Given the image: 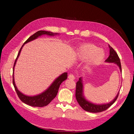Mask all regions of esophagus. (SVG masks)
Listing matches in <instances>:
<instances>
[{
  "instance_id": "esophagus-1",
  "label": "esophagus",
  "mask_w": 134,
  "mask_h": 134,
  "mask_svg": "<svg viewBox=\"0 0 134 134\" xmlns=\"http://www.w3.org/2000/svg\"><path fill=\"white\" fill-rule=\"evenodd\" d=\"M68 78L70 80H75V76L72 74H70L68 76Z\"/></svg>"
}]
</instances>
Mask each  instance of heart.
Returning a JSON list of instances; mask_svg holds the SVG:
<instances>
[{
  "label": "heart",
  "instance_id": "heart-1",
  "mask_svg": "<svg viewBox=\"0 0 134 134\" xmlns=\"http://www.w3.org/2000/svg\"><path fill=\"white\" fill-rule=\"evenodd\" d=\"M76 57L80 62L87 60L85 65L86 70H90L100 64L105 58L104 51L92 44H84L77 49Z\"/></svg>",
  "mask_w": 134,
  "mask_h": 134
}]
</instances>
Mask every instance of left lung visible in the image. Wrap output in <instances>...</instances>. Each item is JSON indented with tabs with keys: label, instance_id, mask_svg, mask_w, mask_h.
Wrapping results in <instances>:
<instances>
[{
	"label": "left lung",
	"instance_id": "left-lung-1",
	"mask_svg": "<svg viewBox=\"0 0 134 134\" xmlns=\"http://www.w3.org/2000/svg\"><path fill=\"white\" fill-rule=\"evenodd\" d=\"M109 46V52L110 54L108 58L105 60V62L109 63H114L116 64L119 67L120 71L122 73L121 69V64L120 59L118 56L117 53L116 51L113 49L112 47L110 45ZM76 98L78 102V104L82 107L84 110L93 113H100L103 111L109 108L111 105H113L114 102L116 100L118 96H119V92H118L117 95L115 97V98L112 100L110 102L108 103L104 104H95L93 103L90 101H89L87 99H86L84 95V89H83V77H80L79 80L76 83Z\"/></svg>",
	"mask_w": 134,
	"mask_h": 134
}]
</instances>
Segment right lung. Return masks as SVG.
<instances>
[{
	"label": "right lung",
	"mask_w": 134,
	"mask_h": 134,
	"mask_svg": "<svg viewBox=\"0 0 134 134\" xmlns=\"http://www.w3.org/2000/svg\"><path fill=\"white\" fill-rule=\"evenodd\" d=\"M59 34L58 33H53L50 32V31H39L36 33L34 34L33 35L30 37L27 41L24 43V44L21 47V48L19 51L17 57L15 60L14 66H13V84L14 87V89L16 91L17 95L20 98V99L23 102L29 105L31 107H43L48 105L50 102L53 100L54 98L56 97V95H57V93L58 91V89L60 86L61 83L66 80L68 78V73L64 72L63 74H61L57 78L54 80V81L52 83L49 87L46 89L44 91L42 92L40 94H38L37 95L34 96H28L26 95L25 94L23 93L20 92L17 88L15 85L14 82V67L16 64V62L17 59L19 56L20 53L21 52V49L24 46L25 44L32 41L35 39L38 38L39 37L42 36L43 35H47L49 36H54L55 35H57Z\"/></svg>",
	"instance_id": "1"
}]
</instances>
